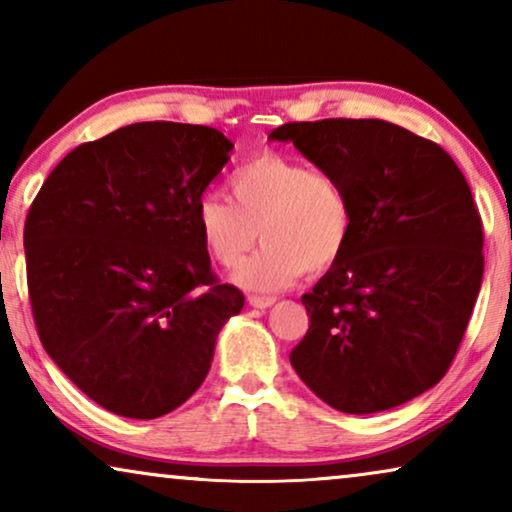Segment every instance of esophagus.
Here are the masks:
<instances>
[{
  "mask_svg": "<svg viewBox=\"0 0 512 512\" xmlns=\"http://www.w3.org/2000/svg\"><path fill=\"white\" fill-rule=\"evenodd\" d=\"M275 296H249V305L258 307V310H265V307L275 305Z\"/></svg>",
  "mask_w": 512,
  "mask_h": 512,
  "instance_id": "obj_1",
  "label": "esophagus"
}]
</instances>
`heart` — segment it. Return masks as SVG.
Wrapping results in <instances>:
<instances>
[{
	"instance_id": "b5f03b06",
	"label": "heart",
	"mask_w": 512,
	"mask_h": 512,
	"mask_svg": "<svg viewBox=\"0 0 512 512\" xmlns=\"http://www.w3.org/2000/svg\"><path fill=\"white\" fill-rule=\"evenodd\" d=\"M228 188L233 202L214 195L198 202L195 230L207 256L226 268L242 263L261 230V251L235 272L244 289L279 291L305 270L331 268L352 240V198L331 172L261 153L237 167Z\"/></svg>"
}]
</instances>
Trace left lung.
Wrapping results in <instances>:
<instances>
[{
  "instance_id": "obj_1",
  "label": "left lung",
  "mask_w": 512,
  "mask_h": 512,
  "mask_svg": "<svg viewBox=\"0 0 512 512\" xmlns=\"http://www.w3.org/2000/svg\"><path fill=\"white\" fill-rule=\"evenodd\" d=\"M293 142L338 177L354 205L345 254L305 293L310 317L291 366L349 415L403 405L443 380L478 300L482 221L450 153L377 118L286 123Z\"/></svg>"
}]
</instances>
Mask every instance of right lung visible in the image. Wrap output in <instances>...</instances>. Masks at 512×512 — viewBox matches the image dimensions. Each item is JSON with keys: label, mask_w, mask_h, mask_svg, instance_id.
Listing matches in <instances>:
<instances>
[{"label": "right lung", "mask_w": 512, "mask_h": 512, "mask_svg": "<svg viewBox=\"0 0 512 512\" xmlns=\"http://www.w3.org/2000/svg\"><path fill=\"white\" fill-rule=\"evenodd\" d=\"M230 151L207 125H125L67 153L27 212L41 345L114 415L156 419L186 403L244 307L240 289L216 282L195 230Z\"/></svg>", "instance_id": "right-lung-1"}]
</instances>
